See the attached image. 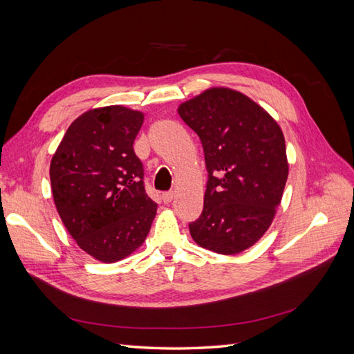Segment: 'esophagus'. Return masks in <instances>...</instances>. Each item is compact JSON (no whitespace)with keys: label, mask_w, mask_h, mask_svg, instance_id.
Wrapping results in <instances>:
<instances>
[{"label":"esophagus","mask_w":354,"mask_h":354,"mask_svg":"<svg viewBox=\"0 0 354 354\" xmlns=\"http://www.w3.org/2000/svg\"><path fill=\"white\" fill-rule=\"evenodd\" d=\"M173 198H174V194H173V192H167V194H164V195H162V201H164V203H169L171 201H173Z\"/></svg>","instance_id":"obj_1"}]
</instances>
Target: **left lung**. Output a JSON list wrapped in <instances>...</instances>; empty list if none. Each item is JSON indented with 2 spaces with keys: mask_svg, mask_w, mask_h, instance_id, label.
<instances>
[{
  "mask_svg": "<svg viewBox=\"0 0 354 354\" xmlns=\"http://www.w3.org/2000/svg\"><path fill=\"white\" fill-rule=\"evenodd\" d=\"M203 147L208 171L194 241L212 252L248 250L270 227L288 178L285 137L260 104L236 90L212 87L177 109Z\"/></svg>",
  "mask_w": 354,
  "mask_h": 354,
  "instance_id": "left-lung-1",
  "label": "left lung"
}]
</instances>
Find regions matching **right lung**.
I'll list each match as a JSON object with an SVG mask.
<instances>
[{"label":"right lung","instance_id":"add662e5","mask_svg":"<svg viewBox=\"0 0 354 354\" xmlns=\"http://www.w3.org/2000/svg\"><path fill=\"white\" fill-rule=\"evenodd\" d=\"M143 121V112L121 104L87 111L69 125L51 158L59 216L80 248L102 263L140 248L156 216L133 149Z\"/></svg>","mask_w":354,"mask_h":354}]
</instances>
